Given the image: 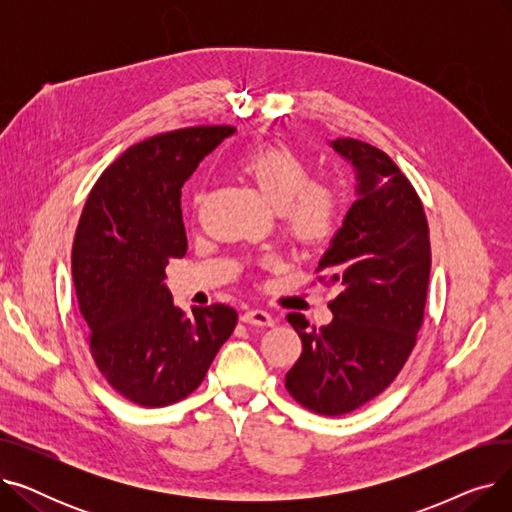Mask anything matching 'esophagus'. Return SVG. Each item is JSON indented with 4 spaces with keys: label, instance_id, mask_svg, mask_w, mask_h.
I'll return each mask as SVG.
<instances>
[{
    "label": "esophagus",
    "instance_id": "obj_1",
    "mask_svg": "<svg viewBox=\"0 0 512 512\" xmlns=\"http://www.w3.org/2000/svg\"><path fill=\"white\" fill-rule=\"evenodd\" d=\"M240 319L249 326H261V328H272L274 326V317L263 309H249V311L242 313Z\"/></svg>",
    "mask_w": 512,
    "mask_h": 512
}]
</instances>
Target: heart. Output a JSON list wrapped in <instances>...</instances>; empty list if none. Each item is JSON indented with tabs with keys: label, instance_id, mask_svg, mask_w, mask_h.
<instances>
[{
	"label": "heart",
	"instance_id": "heart-1",
	"mask_svg": "<svg viewBox=\"0 0 512 512\" xmlns=\"http://www.w3.org/2000/svg\"><path fill=\"white\" fill-rule=\"evenodd\" d=\"M259 193L282 213L286 234L301 247L330 242L344 220V199L330 182L313 180L309 161L286 145L265 143L238 159ZM199 197H195V205Z\"/></svg>",
	"mask_w": 512,
	"mask_h": 512
}]
</instances>
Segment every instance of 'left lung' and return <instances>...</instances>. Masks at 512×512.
Listing matches in <instances>:
<instances>
[{"mask_svg":"<svg viewBox=\"0 0 512 512\" xmlns=\"http://www.w3.org/2000/svg\"><path fill=\"white\" fill-rule=\"evenodd\" d=\"M332 145L353 161L359 199L315 270L317 282L340 290L328 303L332 324L315 328L301 313L286 315L303 342L286 390L305 409L338 417L382 394L413 353L432 249L423 203L394 161L357 139Z\"/></svg>","mask_w":512,"mask_h":512,"instance_id":"8db88e82","label":"left lung"}]
</instances>
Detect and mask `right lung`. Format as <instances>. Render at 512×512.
I'll return each instance as SVG.
<instances>
[{"instance_id":"obj_1","label":"right lung","mask_w":512,"mask_h":512,"mask_svg":"<svg viewBox=\"0 0 512 512\" xmlns=\"http://www.w3.org/2000/svg\"><path fill=\"white\" fill-rule=\"evenodd\" d=\"M234 126H191L132 145L107 166L72 245L78 309L91 357L116 392L141 407L193 394L236 328L228 305L174 307L166 265L186 255L180 188Z\"/></svg>"}]
</instances>
